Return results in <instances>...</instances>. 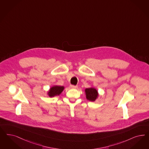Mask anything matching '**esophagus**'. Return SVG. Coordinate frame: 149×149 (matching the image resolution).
I'll use <instances>...</instances> for the list:
<instances>
[{"instance_id":"esophagus-1","label":"esophagus","mask_w":149,"mask_h":149,"mask_svg":"<svg viewBox=\"0 0 149 149\" xmlns=\"http://www.w3.org/2000/svg\"><path fill=\"white\" fill-rule=\"evenodd\" d=\"M70 87H71L72 88H77V86H75V85H71L70 86Z\"/></svg>"}]
</instances>
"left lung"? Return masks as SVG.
<instances>
[{
    "label": "left lung",
    "instance_id": "8db88e82",
    "mask_svg": "<svg viewBox=\"0 0 149 149\" xmlns=\"http://www.w3.org/2000/svg\"><path fill=\"white\" fill-rule=\"evenodd\" d=\"M86 97L87 100L90 101H95V100L97 98L98 96V93L97 90L93 87L87 88L85 90Z\"/></svg>",
    "mask_w": 149,
    "mask_h": 149
}]
</instances>
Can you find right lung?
I'll list each match as a JSON object with an SVG mask.
<instances>
[{
	"instance_id": "right-lung-1",
	"label": "right lung",
	"mask_w": 149,
	"mask_h": 149,
	"mask_svg": "<svg viewBox=\"0 0 149 149\" xmlns=\"http://www.w3.org/2000/svg\"><path fill=\"white\" fill-rule=\"evenodd\" d=\"M64 89V86H53L51 88H50L49 91L48 92V95L50 97H54L56 96H58L59 95L63 90Z\"/></svg>"
}]
</instances>
